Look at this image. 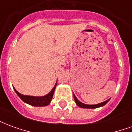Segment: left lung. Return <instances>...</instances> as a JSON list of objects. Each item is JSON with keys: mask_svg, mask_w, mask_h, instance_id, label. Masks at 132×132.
Wrapping results in <instances>:
<instances>
[{"mask_svg": "<svg viewBox=\"0 0 132 132\" xmlns=\"http://www.w3.org/2000/svg\"><path fill=\"white\" fill-rule=\"evenodd\" d=\"M73 97H74L75 102H76V105H77L78 107H80V108H89V109H90V108H100V107H102V106H104V105L110 100V99H109L108 100L105 101V102H101V103H99V104H97V105H86V104H84V103H82L81 102H80V101L77 99V97H76V95H75L74 94H73Z\"/></svg>", "mask_w": 132, "mask_h": 132, "instance_id": "8db88e82", "label": "left lung"}]
</instances>
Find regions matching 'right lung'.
I'll return each instance as SVG.
<instances>
[{
	"label": "right lung",
	"mask_w": 132,
	"mask_h": 132,
	"mask_svg": "<svg viewBox=\"0 0 132 132\" xmlns=\"http://www.w3.org/2000/svg\"><path fill=\"white\" fill-rule=\"evenodd\" d=\"M56 86V83L55 84L54 87L53 88L51 91L49 92V93L44 96H42V97H36V96H30V95H24L20 94V93L16 90L14 88L15 91L18 95L19 97H20V99L23 101V102H26L27 104L32 106H36V107H43V106H46L48 105L52 101V97H53V95L54 93L55 88Z\"/></svg>",
	"instance_id": "right-lung-1"
}]
</instances>
